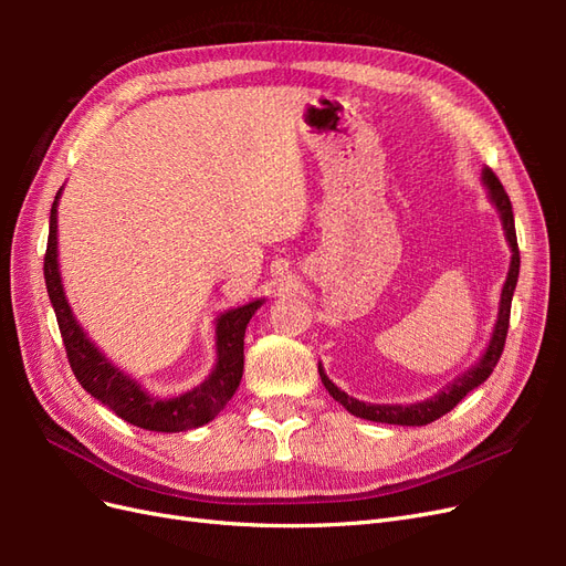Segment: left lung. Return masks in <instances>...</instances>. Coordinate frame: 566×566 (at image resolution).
<instances>
[{
  "mask_svg": "<svg viewBox=\"0 0 566 566\" xmlns=\"http://www.w3.org/2000/svg\"><path fill=\"white\" fill-rule=\"evenodd\" d=\"M482 181L489 191L491 202L495 205V210L501 214L503 221V231L505 238L510 243L512 250V260H510V271H507V279L503 285V293H501V306H499V321L493 325V335L489 339V347L482 354L479 361L465 370L453 382H449L443 387L439 394H434L432 399L427 401H418V403H364L354 397H349L347 391H342L328 375H325L323 366L318 364V375H321V382L325 385V389L331 391V397L345 406L352 416L356 418H364V420H373V422H387V424H406V427H420L427 422H434L437 418L447 416L449 410H453L462 399L468 397V394L482 385L489 375L493 373L495 364H499V358L503 354L505 347V337H507V325H510V306H512V295H515V287H517V279H520V248H517V233H515V217H512V205L510 198L505 193L503 184L499 181L489 167L482 169Z\"/></svg>",
  "mask_w": 566,
  "mask_h": 566,
  "instance_id": "left-lung-1",
  "label": "left lung"
}]
</instances>
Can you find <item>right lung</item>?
I'll return each mask as SVG.
<instances>
[{
    "label": "right lung",
    "instance_id": "add662e5",
    "mask_svg": "<svg viewBox=\"0 0 566 566\" xmlns=\"http://www.w3.org/2000/svg\"><path fill=\"white\" fill-rule=\"evenodd\" d=\"M63 191V188H61ZM51 205L49 214V241L44 254V281L51 306L56 312L59 331L65 345L67 364H71L77 382L87 389L94 399L108 406L117 418H123L148 432H186L210 422L219 416V410L229 403L243 378V339L252 314L260 310L264 300L248 302L238 310L219 314L214 321L217 339V364L210 378L184 391L179 397L163 399L153 397L139 382L132 380L108 358L98 352V347L82 331V325L73 316L71 304L65 300L61 271H59V241H56V214L59 198Z\"/></svg>",
    "mask_w": 566,
    "mask_h": 566
}]
</instances>
